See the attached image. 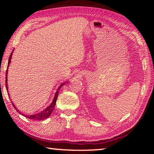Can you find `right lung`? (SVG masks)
I'll use <instances>...</instances> for the list:
<instances>
[{"label": "right lung", "mask_w": 154, "mask_h": 154, "mask_svg": "<svg viewBox=\"0 0 154 154\" xmlns=\"http://www.w3.org/2000/svg\"><path fill=\"white\" fill-rule=\"evenodd\" d=\"M14 51V50H13ZM13 51L11 53V54H10V56H9V62H8V65H7V66H9V64L10 62H11V56H12V53H13ZM8 69H7V71H6V78H5V84H6V88H7V90H8V88H7V71H8V70H7ZM64 84V83H63V84H62L58 88V89L57 90L56 92V94H55V96H54V100H53V102L51 103V104L50 105H49V106H48L45 109H44L43 111L39 112L38 113H36V114H34V115H31V116H24H24L26 117V118H27L28 119H32V120H42V119H46L49 118V116H50L51 113H52V111H53L54 107H55V105H56V100H57V98H58V94H59V91H60V89L61 87ZM8 94H9L8 93ZM13 106H14V108L16 109L17 111L18 112V113H20V111H19V110H17V109L16 108V106H15V105L14 103H12Z\"/></svg>", "instance_id": "obj_1"}]
</instances>
